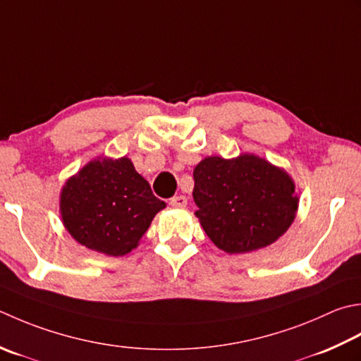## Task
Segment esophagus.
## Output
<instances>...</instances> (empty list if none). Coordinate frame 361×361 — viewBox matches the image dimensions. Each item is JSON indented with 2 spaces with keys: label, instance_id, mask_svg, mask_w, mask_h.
Instances as JSON below:
<instances>
[{
  "label": "esophagus",
  "instance_id": "1",
  "mask_svg": "<svg viewBox=\"0 0 361 361\" xmlns=\"http://www.w3.org/2000/svg\"><path fill=\"white\" fill-rule=\"evenodd\" d=\"M171 204L175 208H185L188 204V199L185 195H175L171 199Z\"/></svg>",
  "mask_w": 361,
  "mask_h": 361
}]
</instances>
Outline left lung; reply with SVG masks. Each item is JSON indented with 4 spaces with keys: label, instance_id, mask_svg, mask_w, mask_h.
<instances>
[{
    "label": "left lung",
    "instance_id": "1",
    "mask_svg": "<svg viewBox=\"0 0 361 361\" xmlns=\"http://www.w3.org/2000/svg\"><path fill=\"white\" fill-rule=\"evenodd\" d=\"M194 181L195 216L211 241L230 255L271 245L298 214L294 180L253 153L204 158L194 169Z\"/></svg>",
    "mask_w": 361,
    "mask_h": 361
}]
</instances>
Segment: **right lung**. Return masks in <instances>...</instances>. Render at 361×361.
<instances>
[{
  "mask_svg": "<svg viewBox=\"0 0 361 361\" xmlns=\"http://www.w3.org/2000/svg\"><path fill=\"white\" fill-rule=\"evenodd\" d=\"M166 203L130 158L97 157L66 181L59 195L62 224L76 243L108 257L139 245Z\"/></svg>",
  "mask_w": 361,
  "mask_h": 361,
  "instance_id": "add662e5",
  "label": "right lung"
}]
</instances>
